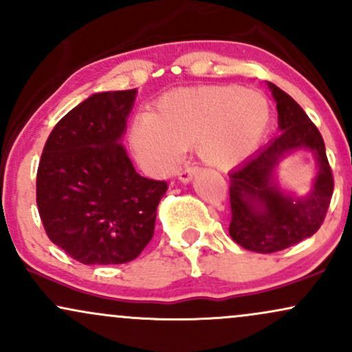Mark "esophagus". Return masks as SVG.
Returning a JSON list of instances; mask_svg holds the SVG:
<instances>
[{"label": "esophagus", "instance_id": "1", "mask_svg": "<svg viewBox=\"0 0 352 352\" xmlns=\"http://www.w3.org/2000/svg\"><path fill=\"white\" fill-rule=\"evenodd\" d=\"M197 173H199V168L197 167H185L184 170H180V173H179V180L182 182V184H190Z\"/></svg>", "mask_w": 352, "mask_h": 352}]
</instances>
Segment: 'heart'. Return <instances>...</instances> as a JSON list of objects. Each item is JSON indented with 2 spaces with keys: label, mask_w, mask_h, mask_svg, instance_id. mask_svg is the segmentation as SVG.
Here are the masks:
<instances>
[{
  "label": "heart",
  "mask_w": 352,
  "mask_h": 352,
  "mask_svg": "<svg viewBox=\"0 0 352 352\" xmlns=\"http://www.w3.org/2000/svg\"><path fill=\"white\" fill-rule=\"evenodd\" d=\"M268 99L240 86H212L170 92L155 112L137 116L131 125V147L152 173L168 172L184 148L213 168L240 164L258 147L268 129Z\"/></svg>",
  "instance_id": "heart-1"
}]
</instances>
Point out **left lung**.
Returning <instances> with one entry per match:
<instances>
[{
	"instance_id": "obj_1",
	"label": "left lung",
	"mask_w": 352,
	"mask_h": 352,
	"mask_svg": "<svg viewBox=\"0 0 352 352\" xmlns=\"http://www.w3.org/2000/svg\"><path fill=\"white\" fill-rule=\"evenodd\" d=\"M268 89L276 102L280 135L228 173L230 236L256 253L280 252L314 235L328 212L334 187L316 125L292 96L272 82ZM296 151H309L317 160V175L306 196L283 188L277 179L279 164Z\"/></svg>"
}]
</instances>
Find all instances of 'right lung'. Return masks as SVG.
Returning <instances> with one entry per match:
<instances>
[{
  "instance_id": "1",
  "label": "right lung",
  "mask_w": 352,
  "mask_h": 352,
  "mask_svg": "<svg viewBox=\"0 0 352 352\" xmlns=\"http://www.w3.org/2000/svg\"><path fill=\"white\" fill-rule=\"evenodd\" d=\"M137 89L89 96L43 148L36 204L54 245L84 265L132 261L153 235L167 184L135 172L122 145Z\"/></svg>"
}]
</instances>
